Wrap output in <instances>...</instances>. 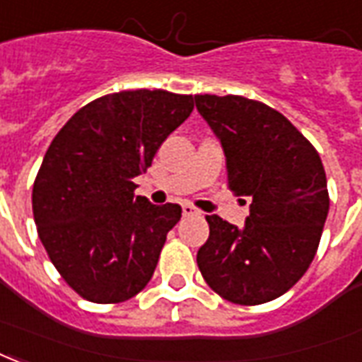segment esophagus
<instances>
[{
    "instance_id": "1",
    "label": "esophagus",
    "mask_w": 362,
    "mask_h": 362,
    "mask_svg": "<svg viewBox=\"0 0 362 362\" xmlns=\"http://www.w3.org/2000/svg\"><path fill=\"white\" fill-rule=\"evenodd\" d=\"M182 213H184V216H197V215H199V211H197L195 207H192V205H188V203H186V205H182Z\"/></svg>"
}]
</instances>
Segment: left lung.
I'll use <instances>...</instances> for the list:
<instances>
[{
  "mask_svg": "<svg viewBox=\"0 0 362 362\" xmlns=\"http://www.w3.org/2000/svg\"><path fill=\"white\" fill-rule=\"evenodd\" d=\"M226 157L228 186L249 195L238 228L205 216L209 240L197 267L211 290L238 305L276 299L315 259L330 199L317 149L282 113L242 95H195Z\"/></svg>",
  "mask_w": 362,
  "mask_h": 362,
  "instance_id": "obj_1",
  "label": "left lung"
}]
</instances>
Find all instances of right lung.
Returning a JSON list of instances; mask_svg holds the SVG:
<instances>
[{"mask_svg":"<svg viewBox=\"0 0 362 362\" xmlns=\"http://www.w3.org/2000/svg\"><path fill=\"white\" fill-rule=\"evenodd\" d=\"M192 111V95L109 93L72 115L45 151L34 221L59 274L88 301H127L153 276L182 207L134 195L132 180Z\"/></svg>","mask_w":362,"mask_h":362,"instance_id":"obj_1","label":"right lung"}]
</instances>
